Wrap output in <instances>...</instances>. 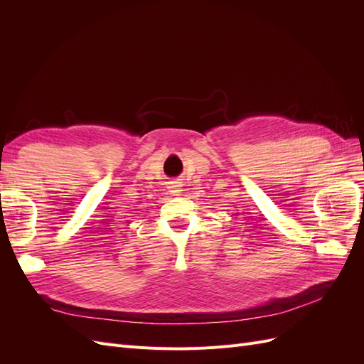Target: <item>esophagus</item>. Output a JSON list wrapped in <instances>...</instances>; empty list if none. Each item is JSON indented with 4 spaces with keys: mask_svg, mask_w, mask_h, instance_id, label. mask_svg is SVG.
<instances>
[{
    "mask_svg": "<svg viewBox=\"0 0 364 364\" xmlns=\"http://www.w3.org/2000/svg\"><path fill=\"white\" fill-rule=\"evenodd\" d=\"M168 188H170V193L173 196H181L182 194V185H181V182H171Z\"/></svg>",
    "mask_w": 364,
    "mask_h": 364,
    "instance_id": "obj_1",
    "label": "esophagus"
}]
</instances>
